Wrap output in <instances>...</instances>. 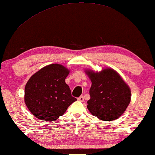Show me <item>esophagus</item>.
Instances as JSON below:
<instances>
[{
    "mask_svg": "<svg viewBox=\"0 0 155 155\" xmlns=\"http://www.w3.org/2000/svg\"><path fill=\"white\" fill-rule=\"evenodd\" d=\"M78 100L79 101L83 102V101H84V96H80V97L78 98Z\"/></svg>",
    "mask_w": 155,
    "mask_h": 155,
    "instance_id": "obj_1",
    "label": "esophagus"
}]
</instances>
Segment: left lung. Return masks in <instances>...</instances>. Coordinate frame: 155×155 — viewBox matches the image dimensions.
I'll use <instances>...</instances> for the list:
<instances>
[{"label":"left lung","mask_w":155,"mask_h":155,"mask_svg":"<svg viewBox=\"0 0 155 155\" xmlns=\"http://www.w3.org/2000/svg\"><path fill=\"white\" fill-rule=\"evenodd\" d=\"M91 81L87 108L103 121H113L124 113L131 101V89L120 74L113 68L100 72L85 71Z\"/></svg>","instance_id":"left-lung-1"}]
</instances>
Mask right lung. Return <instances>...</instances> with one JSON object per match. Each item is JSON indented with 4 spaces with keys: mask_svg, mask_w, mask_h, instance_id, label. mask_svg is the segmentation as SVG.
<instances>
[{
    "mask_svg": "<svg viewBox=\"0 0 155 155\" xmlns=\"http://www.w3.org/2000/svg\"><path fill=\"white\" fill-rule=\"evenodd\" d=\"M70 70L61 64L48 65L31 76L24 90V102L29 111L40 120H57L77 101L71 95L65 79Z\"/></svg>",
    "mask_w": 155,
    "mask_h": 155,
    "instance_id": "1",
    "label": "right lung"
}]
</instances>
